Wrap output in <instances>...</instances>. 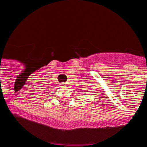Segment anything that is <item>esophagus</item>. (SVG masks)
Masks as SVG:
<instances>
[{
	"label": "esophagus",
	"instance_id": "1",
	"mask_svg": "<svg viewBox=\"0 0 147 147\" xmlns=\"http://www.w3.org/2000/svg\"><path fill=\"white\" fill-rule=\"evenodd\" d=\"M61 85L62 86H67V83H66V82H62V83H61Z\"/></svg>",
	"mask_w": 147,
	"mask_h": 147
}]
</instances>
